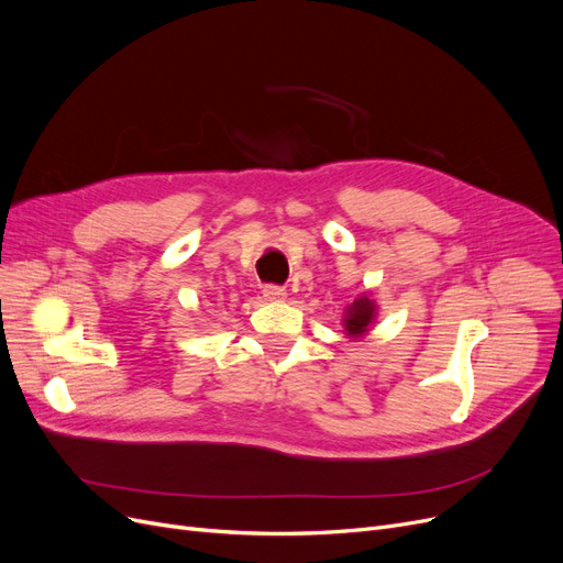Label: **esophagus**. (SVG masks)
<instances>
[{"mask_svg": "<svg viewBox=\"0 0 563 563\" xmlns=\"http://www.w3.org/2000/svg\"><path fill=\"white\" fill-rule=\"evenodd\" d=\"M262 295L266 301H285L287 299V289L278 287V285H264Z\"/></svg>", "mask_w": 563, "mask_h": 563, "instance_id": "34e87169", "label": "esophagus"}]
</instances>
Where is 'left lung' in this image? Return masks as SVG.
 I'll return each instance as SVG.
<instances>
[{
	"mask_svg": "<svg viewBox=\"0 0 563 563\" xmlns=\"http://www.w3.org/2000/svg\"><path fill=\"white\" fill-rule=\"evenodd\" d=\"M377 312L379 306L375 303V299H371V291H363L361 297H356L345 314H342V327H345V335L350 340H361L371 333L373 324L377 322Z\"/></svg>",
	"mask_w": 563,
	"mask_h": 563,
	"instance_id": "1",
	"label": "left lung"
}]
</instances>
